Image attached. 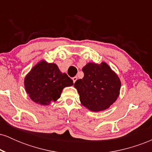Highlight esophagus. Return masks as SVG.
<instances>
[{"label":"esophagus","instance_id":"esophagus-1","mask_svg":"<svg viewBox=\"0 0 152 152\" xmlns=\"http://www.w3.org/2000/svg\"><path fill=\"white\" fill-rule=\"evenodd\" d=\"M72 80L73 81H74V83H75V82L76 81V80H77V77H76V76H74V77L72 78Z\"/></svg>","mask_w":152,"mask_h":152}]
</instances>
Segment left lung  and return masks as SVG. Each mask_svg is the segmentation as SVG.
Here are the masks:
<instances>
[{
    "instance_id": "left-lung-1",
    "label": "left lung",
    "mask_w": 152,
    "mask_h": 152,
    "mask_svg": "<svg viewBox=\"0 0 152 152\" xmlns=\"http://www.w3.org/2000/svg\"><path fill=\"white\" fill-rule=\"evenodd\" d=\"M82 71L83 78L74 83L82 105L94 112L109 109L120 94L121 81L117 74L105 62L88 63Z\"/></svg>"
}]
</instances>
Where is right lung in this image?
<instances>
[{"instance_id":"obj_1","label":"right lung","mask_w":152,"mask_h":152,"mask_svg":"<svg viewBox=\"0 0 152 152\" xmlns=\"http://www.w3.org/2000/svg\"><path fill=\"white\" fill-rule=\"evenodd\" d=\"M73 84V80L61 72L56 64L44 60L34 66L24 79L26 93L31 100L43 106L56 102L64 88Z\"/></svg>"}]
</instances>
